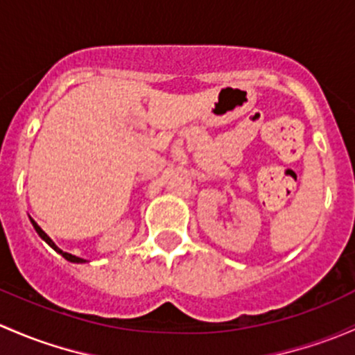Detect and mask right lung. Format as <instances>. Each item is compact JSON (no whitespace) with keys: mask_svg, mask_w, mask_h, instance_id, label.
<instances>
[{"mask_svg":"<svg viewBox=\"0 0 355 355\" xmlns=\"http://www.w3.org/2000/svg\"><path fill=\"white\" fill-rule=\"evenodd\" d=\"M30 221H32V225H33V227H35V231H37V233H39V236H40V238H42V240H44V241H46V243H47V245H49V246H52V248H54V250H55V252H58V253H61V255H62V257H64V259H66V260H69V262H73V263H83V262H87V260H85V259H80V257H74V255H71V253H68V252H62V250H61V248H58V246H55V243H54V241H52V240H51V238H49V236H47V234H46V233H44V231H42V227H40L39 225H37V223H35V221H33V219H32V218H30Z\"/></svg>","mask_w":355,"mask_h":355,"instance_id":"add662e5","label":"right lung"}]
</instances>
